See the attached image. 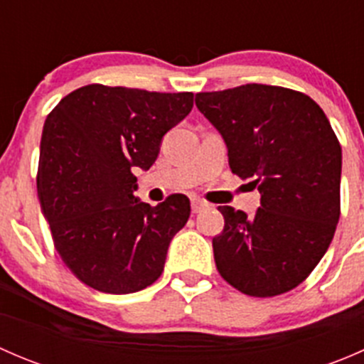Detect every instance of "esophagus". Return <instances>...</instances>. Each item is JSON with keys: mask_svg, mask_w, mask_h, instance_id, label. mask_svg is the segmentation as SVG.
Instances as JSON below:
<instances>
[{"mask_svg": "<svg viewBox=\"0 0 364 364\" xmlns=\"http://www.w3.org/2000/svg\"><path fill=\"white\" fill-rule=\"evenodd\" d=\"M204 209H208V204L203 203V200H199V199L192 200V213H200V211H204Z\"/></svg>", "mask_w": 364, "mask_h": 364, "instance_id": "34e87169", "label": "esophagus"}]
</instances>
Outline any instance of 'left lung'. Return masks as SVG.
Wrapping results in <instances>:
<instances>
[{
	"label": "left lung",
	"mask_w": 364,
	"mask_h": 364,
	"mask_svg": "<svg viewBox=\"0 0 364 364\" xmlns=\"http://www.w3.org/2000/svg\"><path fill=\"white\" fill-rule=\"evenodd\" d=\"M222 134L234 174L260 192L255 216L218 205L216 269L240 292L273 297L315 269L340 220L341 146L324 111L301 91L266 84L197 93Z\"/></svg>",
	"instance_id": "1"
}]
</instances>
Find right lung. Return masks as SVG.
Returning a JSON list of instances; mask_svg holds the SVG:
<instances>
[{
    "label": "right lung",
    "mask_w": 364,
    "mask_h": 364,
    "mask_svg": "<svg viewBox=\"0 0 364 364\" xmlns=\"http://www.w3.org/2000/svg\"><path fill=\"white\" fill-rule=\"evenodd\" d=\"M192 107L193 93L87 84L47 116L36 192L54 247L87 287L130 294L160 278L190 200L172 193L155 208L141 203L132 171L155 164L161 137Z\"/></svg>",
    "instance_id": "right-lung-1"
}]
</instances>
